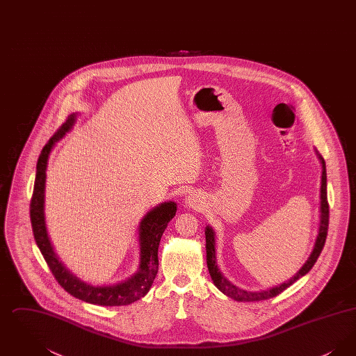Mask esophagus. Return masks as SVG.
<instances>
[{"mask_svg":"<svg viewBox=\"0 0 356 356\" xmlns=\"http://www.w3.org/2000/svg\"><path fill=\"white\" fill-rule=\"evenodd\" d=\"M202 196H199L197 193H193V195H191L188 199H186V204H188V207H191V208H195V209H197V208H200L202 207Z\"/></svg>","mask_w":356,"mask_h":356,"instance_id":"obj_1","label":"esophagus"}]
</instances>
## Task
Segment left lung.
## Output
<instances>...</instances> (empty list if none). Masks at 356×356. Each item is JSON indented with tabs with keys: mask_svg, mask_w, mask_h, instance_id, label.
<instances>
[{
	"mask_svg": "<svg viewBox=\"0 0 356 356\" xmlns=\"http://www.w3.org/2000/svg\"><path fill=\"white\" fill-rule=\"evenodd\" d=\"M322 163V186H321V227H319V234L315 241V247L312 250V254H309L308 260L305 261V266L299 270V272L291 277L288 282L277 286V287L270 288L266 291H259V292H251V291H244L240 289L232 283H229L219 271L218 264H216V251H215V234L211 227L205 228V248H207V266L209 270V275L215 283V286L220 289L222 293L227 296L235 299L237 302H259V300H267L275 298L276 295L282 293L284 289H287L289 286H292L296 280H299L305 273H308L309 270L314 267L316 263L318 257L322 254L323 247L325 243V237L328 232V220H330V207H328V200H327V172H325V163L322 154H318Z\"/></svg>",
	"mask_w": 356,
	"mask_h": 356,
	"instance_id": "left-lung-1",
	"label": "left lung"
}]
</instances>
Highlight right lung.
<instances>
[{"mask_svg": "<svg viewBox=\"0 0 356 356\" xmlns=\"http://www.w3.org/2000/svg\"><path fill=\"white\" fill-rule=\"evenodd\" d=\"M76 116L70 115L68 120L60 127V129L51 136L38 156L37 172L34 180L33 195L31 200V222L33 229L34 240L44 256L49 270L57 283L72 296L92 305H127L134 303L147 295L152 286L153 280L159 271V244L168 222L176 215V204L163 203L144 216L140 222V267L136 275L124 283L109 287H93L73 276L61 264L58 257L53 252L49 237L47 234L45 218H44V193H45V172L48 165V157L53 145L61 140L72 125Z\"/></svg>", "mask_w": 356, "mask_h": 356, "instance_id": "add662e5", "label": "right lung"}]
</instances>
